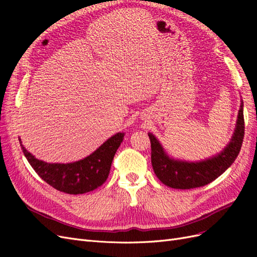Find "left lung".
I'll use <instances>...</instances> for the list:
<instances>
[{
  "instance_id": "1",
  "label": "left lung",
  "mask_w": 257,
  "mask_h": 257,
  "mask_svg": "<svg viewBox=\"0 0 257 257\" xmlns=\"http://www.w3.org/2000/svg\"><path fill=\"white\" fill-rule=\"evenodd\" d=\"M151 143V163L161 182L173 189L189 190L204 186L220 177L237 159L244 136L243 102L241 100L236 128L229 144L219 154L199 162H185L169 158L153 134H148Z\"/></svg>"
}]
</instances>
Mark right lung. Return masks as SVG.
<instances>
[{"instance_id":"obj_1","label":"right lung","mask_w":257,"mask_h":257,"mask_svg":"<svg viewBox=\"0 0 257 257\" xmlns=\"http://www.w3.org/2000/svg\"><path fill=\"white\" fill-rule=\"evenodd\" d=\"M124 133H116L80 161L60 164L36 159L30 153L19 138L23 154L35 173L52 188L67 194H83L102 185L108 178L114 154L123 142Z\"/></svg>"}]
</instances>
